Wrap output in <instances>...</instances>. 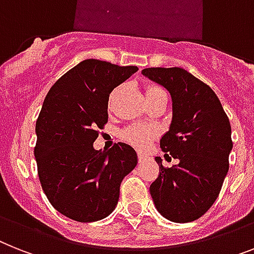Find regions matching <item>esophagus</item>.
Here are the masks:
<instances>
[{
	"mask_svg": "<svg viewBox=\"0 0 254 254\" xmlns=\"http://www.w3.org/2000/svg\"><path fill=\"white\" fill-rule=\"evenodd\" d=\"M137 160H139V162H142V161L145 160V154H142V153H139V154H137Z\"/></svg>",
	"mask_w": 254,
	"mask_h": 254,
	"instance_id": "1",
	"label": "esophagus"
}]
</instances>
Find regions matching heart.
I'll return each instance as SVG.
<instances>
[{"label":"heart","instance_id":"obj_1","mask_svg":"<svg viewBox=\"0 0 254 254\" xmlns=\"http://www.w3.org/2000/svg\"><path fill=\"white\" fill-rule=\"evenodd\" d=\"M163 92L162 88L157 85H146L145 87V97L149 98L154 94ZM157 135V131L152 126H142V125H131L126 127L121 131V139L123 141L128 142L132 146H135L137 149H144L148 146Z\"/></svg>","mask_w":254,"mask_h":254}]
</instances>
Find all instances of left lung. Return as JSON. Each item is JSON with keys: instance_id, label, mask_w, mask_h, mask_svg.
I'll list each match as a JSON object with an SVG mask.
<instances>
[{"instance_id": "8db88e82", "label": "left lung", "mask_w": 254, "mask_h": 254, "mask_svg": "<svg viewBox=\"0 0 254 254\" xmlns=\"http://www.w3.org/2000/svg\"><path fill=\"white\" fill-rule=\"evenodd\" d=\"M163 85L173 98V122L160 141L165 157L179 160L165 167L156 157L160 175L150 184L157 210L178 223L198 219L217 200L228 171L231 125L217 94L180 67L141 71Z\"/></svg>"}]
</instances>
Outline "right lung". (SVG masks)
Wrapping results in <instances>:
<instances>
[{
    "label": "right lung",
    "mask_w": 254,
    "mask_h": 254,
    "mask_svg": "<svg viewBox=\"0 0 254 254\" xmlns=\"http://www.w3.org/2000/svg\"><path fill=\"white\" fill-rule=\"evenodd\" d=\"M137 70L85 60L62 75L44 100L36 122L37 174L50 204L70 219L108 217L123 178L137 165L136 152L125 142L109 150L93 148L108 123L109 96Z\"/></svg>",
    "instance_id": "add662e5"
}]
</instances>
